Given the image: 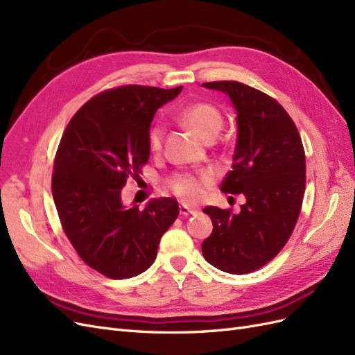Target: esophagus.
I'll use <instances>...</instances> for the list:
<instances>
[{
	"instance_id": "34e87169",
	"label": "esophagus",
	"mask_w": 355,
	"mask_h": 355,
	"mask_svg": "<svg viewBox=\"0 0 355 355\" xmlns=\"http://www.w3.org/2000/svg\"><path fill=\"white\" fill-rule=\"evenodd\" d=\"M197 211H198L197 209L188 207V206H185V204H180L179 206V213L182 214V216H191V214H196Z\"/></svg>"
}]
</instances>
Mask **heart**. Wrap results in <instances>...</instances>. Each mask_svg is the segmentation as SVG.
<instances>
[{"label": "heart", "mask_w": 355, "mask_h": 355, "mask_svg": "<svg viewBox=\"0 0 355 355\" xmlns=\"http://www.w3.org/2000/svg\"><path fill=\"white\" fill-rule=\"evenodd\" d=\"M179 120L196 135L206 139V141L209 137L216 136L223 124L220 111L207 102L189 103L180 111ZM163 141L164 127L161 124L153 125L148 133L149 149L153 153L161 151ZM211 179L213 175L210 171H202V173H175L167 180V189L185 202H197L206 196Z\"/></svg>", "instance_id": "obj_1"}]
</instances>
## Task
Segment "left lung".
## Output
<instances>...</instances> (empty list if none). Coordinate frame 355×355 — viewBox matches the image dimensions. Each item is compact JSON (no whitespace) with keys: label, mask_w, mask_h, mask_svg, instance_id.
Listing matches in <instances>:
<instances>
[{"label":"left lung","mask_w":355,"mask_h":355,"mask_svg":"<svg viewBox=\"0 0 355 355\" xmlns=\"http://www.w3.org/2000/svg\"><path fill=\"white\" fill-rule=\"evenodd\" d=\"M202 85L227 93L237 111L234 164L220 189L243 194L245 204L239 214L204 207L213 231L201 250L220 271L249 274L272 261L296 227L306 182L302 139L286 110L266 93L239 81Z\"/></svg>","instance_id":"obj_1"}]
</instances>
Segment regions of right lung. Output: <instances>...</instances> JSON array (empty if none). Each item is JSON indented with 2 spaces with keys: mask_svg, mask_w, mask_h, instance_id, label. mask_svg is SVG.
Instances as JSON below:
<instances>
[{
  "mask_svg": "<svg viewBox=\"0 0 355 355\" xmlns=\"http://www.w3.org/2000/svg\"><path fill=\"white\" fill-rule=\"evenodd\" d=\"M180 90L137 84L105 90L75 112L58 146L51 192L62 228L81 259L114 280L154 263L179 214L176 198L128 209L121 191L127 179H141L153 118Z\"/></svg>",
  "mask_w": 355,
  "mask_h": 355,
  "instance_id": "right-lung-1",
  "label": "right lung"
}]
</instances>
